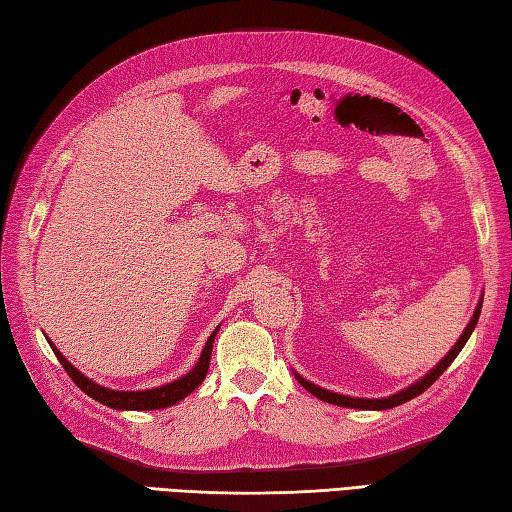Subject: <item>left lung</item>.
<instances>
[{
    "label": "left lung",
    "mask_w": 512,
    "mask_h": 512,
    "mask_svg": "<svg viewBox=\"0 0 512 512\" xmlns=\"http://www.w3.org/2000/svg\"><path fill=\"white\" fill-rule=\"evenodd\" d=\"M480 312H482V301L477 303V310H475V314H473V319H471V323L466 325V330H464V334L460 336V341L453 345V350L442 358V361L431 369V372L427 374V376H422L418 383H413L411 387H407V389H402V391H398V394H394V396H389V398H350V396H341V394H332V391H328V389H323V387H317V385H312L310 380H306V378H301L299 374H295L297 376V380L299 383L306 387L312 396H317L319 400H323V402H330V405H339V407H350V409H391V407H398V405H402V402H407V400H411V398H416V396H420L422 391H427L433 383H436V380L442 376V372L444 369H447L451 363H453V358L458 356L460 352H462V347H464V343L469 341V336H471V332L475 330V325H477V319H480Z\"/></svg>",
    "instance_id": "1"
}]
</instances>
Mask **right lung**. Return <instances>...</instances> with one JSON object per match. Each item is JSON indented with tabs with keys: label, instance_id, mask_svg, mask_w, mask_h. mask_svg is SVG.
<instances>
[{
	"label": "right lung",
	"instance_id": "add662e5",
	"mask_svg": "<svg viewBox=\"0 0 512 512\" xmlns=\"http://www.w3.org/2000/svg\"><path fill=\"white\" fill-rule=\"evenodd\" d=\"M215 334H217V330L209 336V341H206V345H204L198 365H195L187 376L173 380V383H169V385H162L156 389H145V391H116V389H105L101 385H96L90 378H85L79 369L65 361L63 354L52 343H50V347H52V352L57 354L59 363L63 365L65 372H68V376L74 380V385L81 391H85L90 398L99 400V402H103V405L112 407V409L151 411V409H165V407L176 405V402H180L184 396H189L191 391L202 383L206 376V369H209V363H211Z\"/></svg>",
	"mask_w": 512,
	"mask_h": 512
}]
</instances>
